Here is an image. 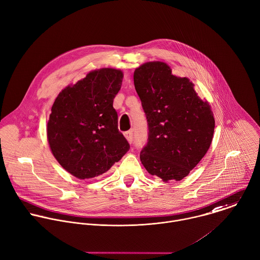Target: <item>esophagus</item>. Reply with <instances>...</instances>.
I'll return each mask as SVG.
<instances>
[{
  "instance_id": "esophagus-1",
  "label": "esophagus",
  "mask_w": 260,
  "mask_h": 260,
  "mask_svg": "<svg viewBox=\"0 0 260 260\" xmlns=\"http://www.w3.org/2000/svg\"><path fill=\"white\" fill-rule=\"evenodd\" d=\"M124 137H125V139L127 140V142H128L129 144L133 143V140H134L133 131H127V132H125V133H124Z\"/></svg>"
}]
</instances>
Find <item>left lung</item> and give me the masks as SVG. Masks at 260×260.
Returning <instances> with one entry per match:
<instances>
[{
    "label": "left lung",
    "instance_id": "obj_1",
    "mask_svg": "<svg viewBox=\"0 0 260 260\" xmlns=\"http://www.w3.org/2000/svg\"><path fill=\"white\" fill-rule=\"evenodd\" d=\"M136 91L148 122V142L140 154L142 164L164 182L179 181L208 152L215 118L187 78L172 75L168 64L150 61L134 73Z\"/></svg>",
    "mask_w": 260,
    "mask_h": 260
}]
</instances>
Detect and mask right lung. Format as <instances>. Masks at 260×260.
I'll return each instance as SVG.
<instances>
[{
  "mask_svg": "<svg viewBox=\"0 0 260 260\" xmlns=\"http://www.w3.org/2000/svg\"><path fill=\"white\" fill-rule=\"evenodd\" d=\"M123 74L115 69L90 72L56 97L47 122L50 150L63 169L80 179L108 171L129 150L118 131L113 99Z\"/></svg>",
  "mask_w": 260,
  "mask_h": 260,
  "instance_id": "right-lung-1",
  "label": "right lung"
}]
</instances>
